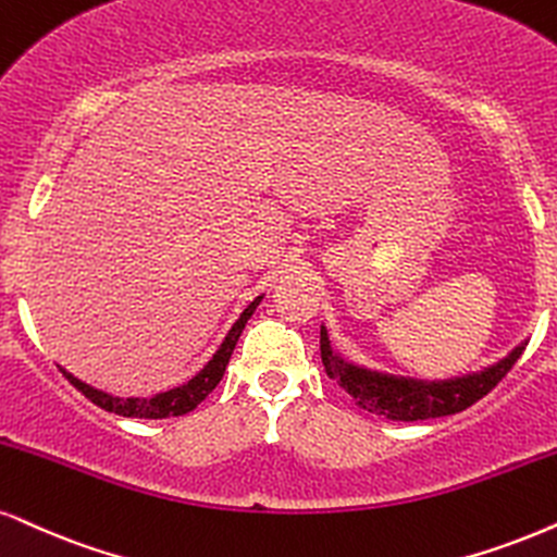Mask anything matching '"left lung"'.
Here are the masks:
<instances>
[{
	"label": "left lung",
	"mask_w": 557,
	"mask_h": 557,
	"mask_svg": "<svg viewBox=\"0 0 557 557\" xmlns=\"http://www.w3.org/2000/svg\"><path fill=\"white\" fill-rule=\"evenodd\" d=\"M524 346L527 343H521L506 359L483 369V372L442 382H423L369 372V369L343 361L333 351L325 327H320V354L327 376L338 382L354 397L359 408L374 416L389 418V421H425V418L455 416L459 410L470 408V405H475L480 397L488 395L509 374V369L517 363Z\"/></svg>",
	"instance_id": "obj_1"
}]
</instances>
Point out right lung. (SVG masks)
<instances>
[{"mask_svg": "<svg viewBox=\"0 0 557 557\" xmlns=\"http://www.w3.org/2000/svg\"><path fill=\"white\" fill-rule=\"evenodd\" d=\"M260 299H263V297H256L250 301V305L245 307V312L239 314V320L235 322V325H232V331L226 333V338H224L222 346H219L214 359L206 363V367L194 376V380L181 384V387H175V389H168V393H160L154 397H126V400H123V397H113V395L102 393V389H95V387H89V384L79 382L77 376L69 374L66 369H61V374H64L66 380L72 382L74 387H77L79 393L87 397V400H92L95 405H98V408L108 410V413H119L123 418L185 416V413H190V410H194L198 403L206 400L209 393H214L216 384L222 382L226 363H230V356H232V351H235L239 335H243V331H245V322L252 318V312H256Z\"/></svg>", "mask_w": 557, "mask_h": 557, "instance_id": "right-lung-1", "label": "right lung"}]
</instances>
